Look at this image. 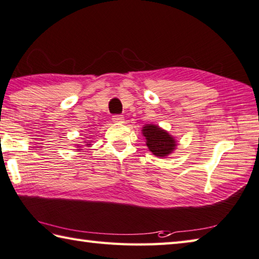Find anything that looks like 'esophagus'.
I'll return each mask as SVG.
<instances>
[{"label": "esophagus", "mask_w": 259, "mask_h": 259, "mask_svg": "<svg viewBox=\"0 0 259 259\" xmlns=\"http://www.w3.org/2000/svg\"><path fill=\"white\" fill-rule=\"evenodd\" d=\"M113 121H114V123H123L124 117L121 115H114L113 116Z\"/></svg>", "instance_id": "obj_1"}]
</instances>
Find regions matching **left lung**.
Masks as SVG:
<instances>
[{
	"mask_svg": "<svg viewBox=\"0 0 259 259\" xmlns=\"http://www.w3.org/2000/svg\"><path fill=\"white\" fill-rule=\"evenodd\" d=\"M145 136L146 145L154 155L164 158L176 149V141L167 131L160 128L157 125L148 124L142 130Z\"/></svg>",
	"mask_w": 259,
	"mask_h": 259,
	"instance_id": "1",
	"label": "left lung"
}]
</instances>
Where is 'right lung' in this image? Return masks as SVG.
Returning a JSON list of instances; mask_svg holds the SVG:
<instances>
[{
	"label": "right lung",
	"instance_id": "obj_1",
	"mask_svg": "<svg viewBox=\"0 0 259 259\" xmlns=\"http://www.w3.org/2000/svg\"><path fill=\"white\" fill-rule=\"evenodd\" d=\"M85 143H88V142H85ZM88 145H90V144H88ZM79 150H81V149H79Z\"/></svg>",
	"mask_w": 259,
	"mask_h": 259
}]
</instances>
